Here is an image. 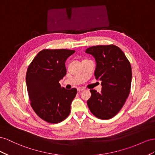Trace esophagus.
Returning <instances> with one entry per match:
<instances>
[{"instance_id":"obj_1","label":"esophagus","mask_w":155,"mask_h":155,"mask_svg":"<svg viewBox=\"0 0 155 155\" xmlns=\"http://www.w3.org/2000/svg\"><path fill=\"white\" fill-rule=\"evenodd\" d=\"M84 90V87H77L78 91H82V90Z\"/></svg>"}]
</instances>
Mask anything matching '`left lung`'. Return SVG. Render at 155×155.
Instances as JSON below:
<instances>
[{"instance_id": "8db88e82", "label": "left lung", "mask_w": 155, "mask_h": 155, "mask_svg": "<svg viewBox=\"0 0 155 155\" xmlns=\"http://www.w3.org/2000/svg\"><path fill=\"white\" fill-rule=\"evenodd\" d=\"M86 52L95 58V77L102 85L101 93L90 90L91 96L87 101L88 108L97 118L111 119L120 111L129 95L130 63L121 48L114 45L92 46Z\"/></svg>"}]
</instances>
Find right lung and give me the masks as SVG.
Instances as JSON below:
<instances>
[{
    "label": "right lung",
    "mask_w": 155,
    "mask_h": 155,
    "mask_svg": "<svg viewBox=\"0 0 155 155\" xmlns=\"http://www.w3.org/2000/svg\"><path fill=\"white\" fill-rule=\"evenodd\" d=\"M74 52L46 48L38 52L28 67L26 82L30 105L48 123H60L70 114L77 90L61 87L59 81L66 74V60Z\"/></svg>",
    "instance_id": "add662e5"
}]
</instances>
